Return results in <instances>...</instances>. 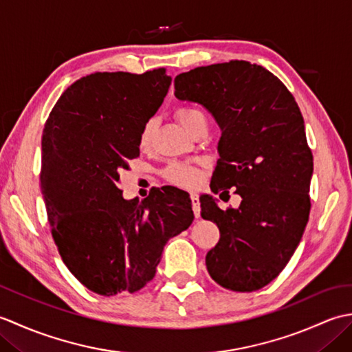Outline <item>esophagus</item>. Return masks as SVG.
<instances>
[{"label": "esophagus", "mask_w": 352, "mask_h": 352, "mask_svg": "<svg viewBox=\"0 0 352 352\" xmlns=\"http://www.w3.org/2000/svg\"><path fill=\"white\" fill-rule=\"evenodd\" d=\"M190 199H192L193 214H195V218H199V214H201V203H199V197H198V193L192 192V193H190Z\"/></svg>", "instance_id": "esophagus-1"}]
</instances>
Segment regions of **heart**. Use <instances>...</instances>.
I'll use <instances>...</instances> for the list:
<instances>
[{
    "label": "heart",
    "mask_w": 352,
    "mask_h": 352,
    "mask_svg": "<svg viewBox=\"0 0 352 352\" xmlns=\"http://www.w3.org/2000/svg\"><path fill=\"white\" fill-rule=\"evenodd\" d=\"M175 118L183 129L186 131H189L190 134L193 133V130L198 129L199 125H206L204 113L193 106L177 107ZM154 126H155L154 121H148L144 125V129H142L140 136H139V145L142 148L148 146L149 142H151L153 134H154ZM164 177H166L170 183H174L177 186H193L198 182V170L193 166H190V164L174 163V164H169L166 170H164Z\"/></svg>",
    "instance_id": "1"
}]
</instances>
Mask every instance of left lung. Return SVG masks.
I'll list each match as a JSON object with an SVG mask.
<instances>
[{
	"mask_svg": "<svg viewBox=\"0 0 352 352\" xmlns=\"http://www.w3.org/2000/svg\"><path fill=\"white\" fill-rule=\"evenodd\" d=\"M174 87L221 129L212 192L242 198L227 210L212 195L199 198L201 216L221 233L207 271L228 290H258L289 263L309 222L313 155L300 107L272 72L245 60L183 72Z\"/></svg>",
	"mask_w": 352,
	"mask_h": 352,
	"instance_id": "left-lung-1",
	"label": "left lung"
}]
</instances>
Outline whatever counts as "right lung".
Masks as SVG:
<instances>
[{"instance_id":"obj_1","label":"right lung","mask_w":352,"mask_h":352,"mask_svg":"<svg viewBox=\"0 0 352 352\" xmlns=\"http://www.w3.org/2000/svg\"><path fill=\"white\" fill-rule=\"evenodd\" d=\"M172 78L95 72L62 94L42 136L41 188L66 267L98 295L138 292L154 278L164 245L193 221L189 193L172 186L125 199L121 172Z\"/></svg>"}]
</instances>
